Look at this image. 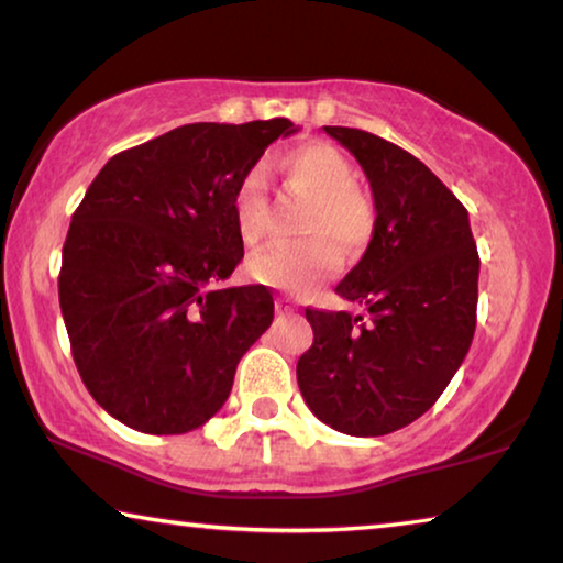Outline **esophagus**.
<instances>
[{
	"instance_id": "obj_1",
	"label": "esophagus",
	"mask_w": 563,
	"mask_h": 563,
	"mask_svg": "<svg viewBox=\"0 0 563 563\" xmlns=\"http://www.w3.org/2000/svg\"><path fill=\"white\" fill-rule=\"evenodd\" d=\"M278 310L280 313H296V303H292L288 296H283V298H278Z\"/></svg>"
}]
</instances>
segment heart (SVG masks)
I'll list each match as a JSON object with an SVG mask.
<instances>
[{"label":"heart","instance_id":"obj_1","mask_svg":"<svg viewBox=\"0 0 563 563\" xmlns=\"http://www.w3.org/2000/svg\"><path fill=\"white\" fill-rule=\"evenodd\" d=\"M283 187L310 201L300 245H273L250 257L247 271L255 280L288 292H308L329 280L343 255L356 257L372 242L376 228L374 205L356 189V169L341 148L310 141L273 158ZM234 228L245 245H257L273 224L267 179L260 169L242 176L232 197Z\"/></svg>","mask_w":563,"mask_h":563}]
</instances>
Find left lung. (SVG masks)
I'll return each mask as SVG.
<instances>
[{"label":"left lung","instance_id":"obj_1","mask_svg":"<svg viewBox=\"0 0 563 563\" xmlns=\"http://www.w3.org/2000/svg\"><path fill=\"white\" fill-rule=\"evenodd\" d=\"M323 131L362 164L376 228L335 285L364 313L306 308L313 346L298 358V387L333 430L379 438L422 417L463 364L481 257L467 209L419 158L374 133Z\"/></svg>","mask_w":563,"mask_h":563}]
</instances>
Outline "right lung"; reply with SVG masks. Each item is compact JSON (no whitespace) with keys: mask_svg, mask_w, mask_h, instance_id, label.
I'll list each match as a JSON object with an SVG mask.
<instances>
[{"mask_svg":"<svg viewBox=\"0 0 563 563\" xmlns=\"http://www.w3.org/2000/svg\"><path fill=\"white\" fill-rule=\"evenodd\" d=\"M288 119L189 123L115 154L67 230L60 308L80 379L146 434L197 430L228 401L240 358L273 323L240 265L232 197Z\"/></svg>","mask_w":563,"mask_h":563,"instance_id":"add662e5","label":"right lung"}]
</instances>
